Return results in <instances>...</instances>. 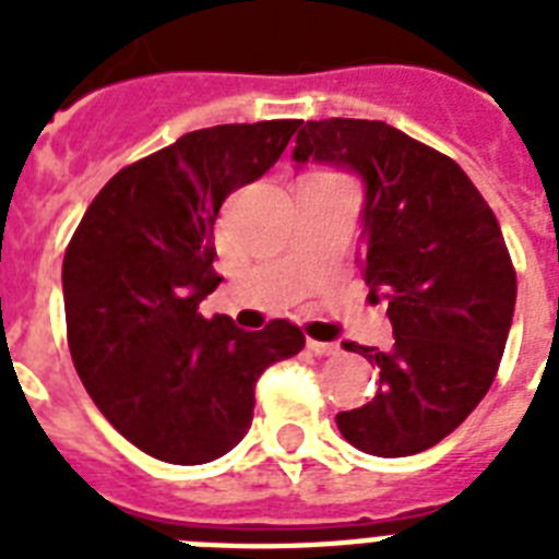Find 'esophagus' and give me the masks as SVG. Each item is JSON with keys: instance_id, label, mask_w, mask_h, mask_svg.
Here are the masks:
<instances>
[{"instance_id": "34e87169", "label": "esophagus", "mask_w": 559, "mask_h": 559, "mask_svg": "<svg viewBox=\"0 0 559 559\" xmlns=\"http://www.w3.org/2000/svg\"><path fill=\"white\" fill-rule=\"evenodd\" d=\"M307 350H310V354H316V357H336V354H340V345H336V342L307 340Z\"/></svg>"}]
</instances>
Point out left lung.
Here are the masks:
<instances>
[{
    "mask_svg": "<svg viewBox=\"0 0 559 559\" xmlns=\"http://www.w3.org/2000/svg\"><path fill=\"white\" fill-rule=\"evenodd\" d=\"M293 159L362 179L359 266L394 331L389 350L345 342L380 368V391L336 415L342 438L380 459L429 450L481 403L504 354L516 272L499 219L450 156L385 121H307Z\"/></svg>",
    "mask_w": 559,
    "mask_h": 559,
    "instance_id": "8db88e82",
    "label": "left lung"
}]
</instances>
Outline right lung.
Masks as SVG:
<instances>
[{"mask_svg":"<svg viewBox=\"0 0 559 559\" xmlns=\"http://www.w3.org/2000/svg\"><path fill=\"white\" fill-rule=\"evenodd\" d=\"M301 121L193 130L118 170L92 200L63 258L69 350L100 415L168 464H205L243 441L254 382L296 357L287 319L243 331L205 319L214 219L228 193L261 179Z\"/></svg>","mask_w":559,"mask_h":559,"instance_id":"obj_1","label":"right lung"}]
</instances>
